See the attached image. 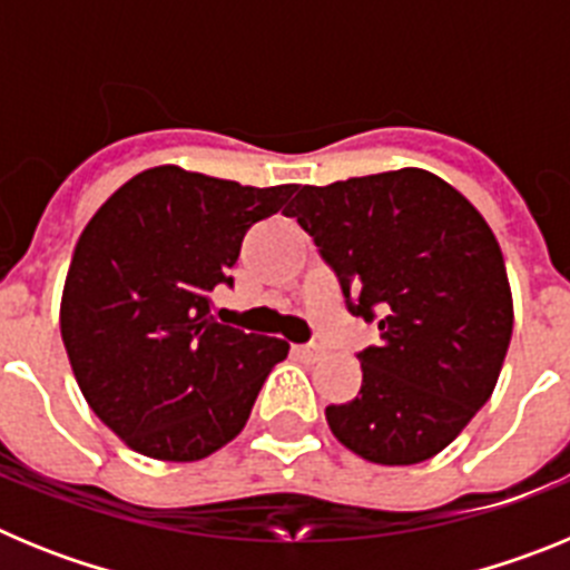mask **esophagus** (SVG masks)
Masks as SVG:
<instances>
[{"label": "esophagus", "instance_id": "1", "mask_svg": "<svg viewBox=\"0 0 570 570\" xmlns=\"http://www.w3.org/2000/svg\"><path fill=\"white\" fill-rule=\"evenodd\" d=\"M294 354L299 356L302 362H316V360H322V354H325V351H322L320 345H294Z\"/></svg>", "mask_w": 570, "mask_h": 570}]
</instances>
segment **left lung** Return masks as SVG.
I'll return each instance as SVG.
<instances>
[{
	"mask_svg": "<svg viewBox=\"0 0 570 570\" xmlns=\"http://www.w3.org/2000/svg\"><path fill=\"white\" fill-rule=\"evenodd\" d=\"M336 271L347 311L380 322L356 354L360 396L325 407L345 448L416 465L491 400L513 331L500 242L445 179L420 168L296 190L285 210Z\"/></svg>",
	"mask_w": 570,
	"mask_h": 570,
	"instance_id": "left-lung-1",
	"label": "left lung"
}]
</instances>
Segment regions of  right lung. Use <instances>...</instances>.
<instances>
[{
    "instance_id": "1",
    "label": "right lung",
    "mask_w": 570,
    "mask_h": 570,
    "mask_svg": "<svg viewBox=\"0 0 570 570\" xmlns=\"http://www.w3.org/2000/svg\"><path fill=\"white\" fill-rule=\"evenodd\" d=\"M294 190L159 165L85 225L59 328L85 400L128 448L194 462L245 428L288 342L219 322L210 291L234 285L228 271L248 228L285 208Z\"/></svg>"
}]
</instances>
